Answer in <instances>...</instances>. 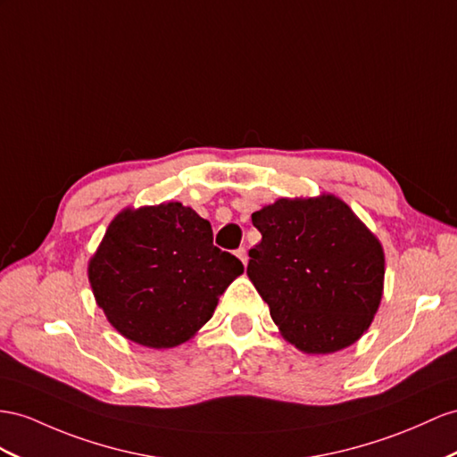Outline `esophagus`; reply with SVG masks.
<instances>
[{
    "instance_id": "1",
    "label": "esophagus",
    "mask_w": 457,
    "mask_h": 457,
    "mask_svg": "<svg viewBox=\"0 0 457 457\" xmlns=\"http://www.w3.org/2000/svg\"><path fill=\"white\" fill-rule=\"evenodd\" d=\"M236 254H237V259H239V261H241L245 266H247V261H249L247 251H245V249L241 247V249H237V251H236Z\"/></svg>"
}]
</instances>
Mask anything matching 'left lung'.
<instances>
[{
	"mask_svg": "<svg viewBox=\"0 0 457 457\" xmlns=\"http://www.w3.org/2000/svg\"><path fill=\"white\" fill-rule=\"evenodd\" d=\"M251 218L262 241L247 274L286 340L314 355L355 344L382 299L380 241L334 195L279 198Z\"/></svg>",
	"mask_w": 457,
	"mask_h": 457,
	"instance_id": "left-lung-1",
	"label": "left lung"
}]
</instances>
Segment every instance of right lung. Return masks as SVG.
I'll use <instances>...</instances> for the list:
<instances>
[{
    "label": "right lung",
    "mask_w": 457,
    "mask_h": 457,
    "mask_svg": "<svg viewBox=\"0 0 457 457\" xmlns=\"http://www.w3.org/2000/svg\"><path fill=\"white\" fill-rule=\"evenodd\" d=\"M212 239L210 221L181 203L117 214L88 262L92 291L113 328L156 349L193 337L243 274L241 261Z\"/></svg>",
    "instance_id": "1"
}]
</instances>
